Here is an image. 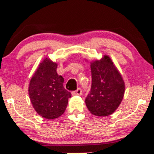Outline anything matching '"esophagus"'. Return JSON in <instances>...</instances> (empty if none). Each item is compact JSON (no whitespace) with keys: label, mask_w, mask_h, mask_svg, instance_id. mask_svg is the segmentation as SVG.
Returning a JSON list of instances; mask_svg holds the SVG:
<instances>
[{"label":"esophagus","mask_w":154,"mask_h":154,"mask_svg":"<svg viewBox=\"0 0 154 154\" xmlns=\"http://www.w3.org/2000/svg\"><path fill=\"white\" fill-rule=\"evenodd\" d=\"M82 89H81L80 88H78L76 91H72V95H81V94H82Z\"/></svg>","instance_id":"obj_1"}]
</instances>
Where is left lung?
Instances as JSON below:
<instances>
[{
  "label": "left lung",
  "instance_id": "8db88e82",
  "mask_svg": "<svg viewBox=\"0 0 154 154\" xmlns=\"http://www.w3.org/2000/svg\"><path fill=\"white\" fill-rule=\"evenodd\" d=\"M91 91L85 104L92 114L107 116L116 110L124 95L125 85L121 74L107 55L91 63Z\"/></svg>",
  "mask_w": 154,
  "mask_h": 154
}]
</instances>
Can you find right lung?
I'll return each mask as SVG.
<instances>
[{
    "mask_svg": "<svg viewBox=\"0 0 154 154\" xmlns=\"http://www.w3.org/2000/svg\"><path fill=\"white\" fill-rule=\"evenodd\" d=\"M57 64L49 58L40 63L29 84L30 102L37 113L55 119L66 110L72 94L63 87L64 79L56 72Z\"/></svg>",
    "mask_w": 154,
    "mask_h": 154,
    "instance_id": "1",
    "label": "right lung"
}]
</instances>
